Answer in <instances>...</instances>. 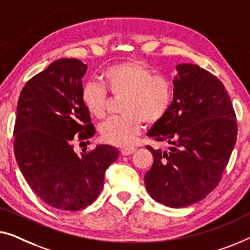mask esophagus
<instances>
[{
  "instance_id": "obj_1",
  "label": "esophagus",
  "mask_w": 250,
  "mask_h": 250,
  "mask_svg": "<svg viewBox=\"0 0 250 250\" xmlns=\"http://www.w3.org/2000/svg\"><path fill=\"white\" fill-rule=\"evenodd\" d=\"M136 152V148L135 147H125V148H122L121 149V154L122 155H131V154H133Z\"/></svg>"
}]
</instances>
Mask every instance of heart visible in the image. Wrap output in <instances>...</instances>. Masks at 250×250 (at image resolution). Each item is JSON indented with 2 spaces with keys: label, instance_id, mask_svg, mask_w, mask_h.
Instances as JSON below:
<instances>
[{
  "label": "heart",
  "instance_id": "1",
  "mask_svg": "<svg viewBox=\"0 0 250 250\" xmlns=\"http://www.w3.org/2000/svg\"><path fill=\"white\" fill-rule=\"evenodd\" d=\"M122 97L124 115L107 119L101 126L104 142L130 146L142 131L144 122L154 125L170 110L174 98L173 83L163 75H153L146 63L130 60L108 66L102 72V85L83 83L80 98L91 117L103 118L108 95Z\"/></svg>",
  "mask_w": 250,
  "mask_h": 250
}]
</instances>
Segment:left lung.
<instances>
[{
  "label": "left lung",
  "mask_w": 250,
  "mask_h": 250,
  "mask_svg": "<svg viewBox=\"0 0 250 250\" xmlns=\"http://www.w3.org/2000/svg\"><path fill=\"white\" fill-rule=\"evenodd\" d=\"M174 77L170 110L149 130L167 150L154 149L145 185L154 199L170 207L195 204L216 188L237 142L238 125L222 82L197 64L182 63Z\"/></svg>",
  "instance_id": "obj_1"
}]
</instances>
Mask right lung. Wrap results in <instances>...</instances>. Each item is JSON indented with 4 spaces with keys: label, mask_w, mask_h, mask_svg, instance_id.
I'll list each match as a JSON object with an SVG mask.
<instances>
[{
    "label": "right lung",
    "mask_w": 250,
    "mask_h": 250,
    "mask_svg": "<svg viewBox=\"0 0 250 250\" xmlns=\"http://www.w3.org/2000/svg\"><path fill=\"white\" fill-rule=\"evenodd\" d=\"M86 70L80 60H56L28 80L17 105V163L35 194L59 209L79 210L94 203L105 171L119 157L108 145L82 155L73 152L75 135L87 140L95 133L80 98Z\"/></svg>",
    "instance_id": "1"
}]
</instances>
